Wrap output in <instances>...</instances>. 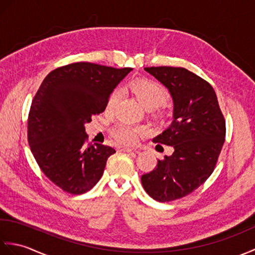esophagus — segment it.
I'll use <instances>...</instances> for the list:
<instances>
[{"mask_svg":"<svg viewBox=\"0 0 255 255\" xmlns=\"http://www.w3.org/2000/svg\"><path fill=\"white\" fill-rule=\"evenodd\" d=\"M119 149H121V151H124V152H131V151H133L132 148H128V147H121Z\"/></svg>","mask_w":255,"mask_h":255,"instance_id":"obj_1","label":"esophagus"}]
</instances>
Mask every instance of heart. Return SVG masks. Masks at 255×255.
Returning <instances> with one entry per match:
<instances>
[{
	"label": "heart",
	"mask_w": 255,
	"mask_h": 255,
	"mask_svg": "<svg viewBox=\"0 0 255 255\" xmlns=\"http://www.w3.org/2000/svg\"><path fill=\"white\" fill-rule=\"evenodd\" d=\"M132 93L136 95L140 103L147 108V110H154L156 107L163 105L167 100L166 91L162 86L151 80H137L133 81L129 85ZM121 99V92L118 90L114 91L107 101L106 108L112 111L116 107L117 103ZM147 132V129L138 125H131L126 123H119L112 130V136L118 142L124 144H134L139 138Z\"/></svg>",
	"instance_id": "b5f03b06"
}]
</instances>
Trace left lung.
Returning <instances> with one entry per match:
<instances>
[{
	"instance_id": "1",
	"label": "left lung",
	"mask_w": 255,
	"mask_h": 255,
	"mask_svg": "<svg viewBox=\"0 0 255 255\" xmlns=\"http://www.w3.org/2000/svg\"><path fill=\"white\" fill-rule=\"evenodd\" d=\"M144 70L172 96L173 122L153 142L172 145L174 152L159 160L153 171L141 176V183L153 199L172 202L194 192L214 172L225 142L226 122L207 81L184 68Z\"/></svg>"
}]
</instances>
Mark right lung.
<instances>
[{"instance_id": "obj_1", "label": "right lung", "mask_w": 255, "mask_h": 255, "mask_svg": "<svg viewBox=\"0 0 255 255\" xmlns=\"http://www.w3.org/2000/svg\"><path fill=\"white\" fill-rule=\"evenodd\" d=\"M131 70L75 62L42 81L31 102L27 137L41 171L62 191L83 194L100 181L115 149L86 144L84 125L105 111L113 90Z\"/></svg>"}]
</instances>
